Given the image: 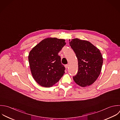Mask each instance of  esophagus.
<instances>
[{
    "label": "esophagus",
    "instance_id": "1",
    "mask_svg": "<svg viewBox=\"0 0 120 120\" xmlns=\"http://www.w3.org/2000/svg\"><path fill=\"white\" fill-rule=\"evenodd\" d=\"M68 66H69V65H68V64H66V65H65V68H66V69H67V68H68Z\"/></svg>",
    "mask_w": 120,
    "mask_h": 120
}]
</instances>
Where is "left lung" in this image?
<instances>
[{
  "label": "left lung",
  "instance_id": "8db88e82",
  "mask_svg": "<svg viewBox=\"0 0 120 120\" xmlns=\"http://www.w3.org/2000/svg\"><path fill=\"white\" fill-rule=\"evenodd\" d=\"M69 44L78 60L79 71L74 81L82 87L92 85L99 77L103 64L100 49L90 42L78 38L69 40Z\"/></svg>",
  "mask_w": 120,
  "mask_h": 120
}]
</instances>
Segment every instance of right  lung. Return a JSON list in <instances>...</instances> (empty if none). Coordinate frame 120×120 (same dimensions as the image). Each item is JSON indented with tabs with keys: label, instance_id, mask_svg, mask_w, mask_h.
Listing matches in <instances>:
<instances>
[{
	"label": "right lung",
	"instance_id": "right-lung-1",
	"mask_svg": "<svg viewBox=\"0 0 120 120\" xmlns=\"http://www.w3.org/2000/svg\"><path fill=\"white\" fill-rule=\"evenodd\" d=\"M64 39L49 37L42 40L29 52L28 58L32 75L41 86L50 87L65 73L58 53L66 44Z\"/></svg>",
	"mask_w": 120,
	"mask_h": 120
}]
</instances>
